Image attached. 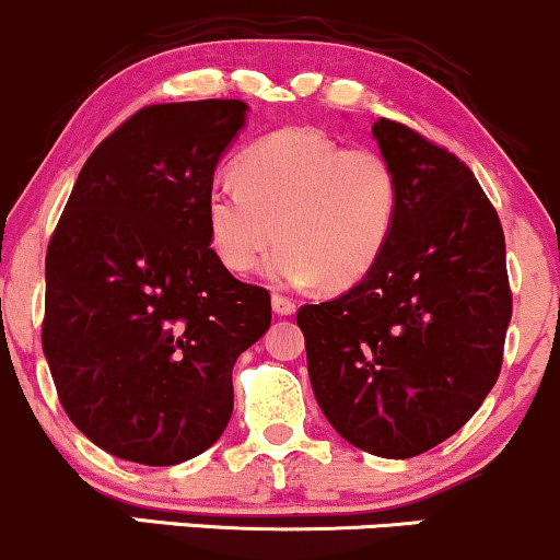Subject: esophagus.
I'll return each mask as SVG.
<instances>
[{
  "mask_svg": "<svg viewBox=\"0 0 560 560\" xmlns=\"http://www.w3.org/2000/svg\"><path fill=\"white\" fill-rule=\"evenodd\" d=\"M271 305H273V313H279V316H292V313L298 311V305H294V300L284 298V294H273Z\"/></svg>",
  "mask_w": 560,
  "mask_h": 560,
  "instance_id": "34e87169",
  "label": "esophagus"
}]
</instances>
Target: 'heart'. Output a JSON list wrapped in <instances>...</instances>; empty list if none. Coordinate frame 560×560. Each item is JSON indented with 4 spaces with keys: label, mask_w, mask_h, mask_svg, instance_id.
<instances>
[{
    "label": "heart",
    "mask_w": 560,
    "mask_h": 560,
    "mask_svg": "<svg viewBox=\"0 0 560 560\" xmlns=\"http://www.w3.org/2000/svg\"><path fill=\"white\" fill-rule=\"evenodd\" d=\"M400 176L374 147H345L313 126L268 133L236 160V178L205 195L210 244L234 273H247L273 247L268 276L345 289L365 279L400 215Z\"/></svg>",
    "instance_id": "1"
}]
</instances>
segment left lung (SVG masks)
Segmentation results:
<instances>
[{"label": "left lung", "mask_w": 560, "mask_h": 560, "mask_svg": "<svg viewBox=\"0 0 560 560\" xmlns=\"http://www.w3.org/2000/svg\"><path fill=\"white\" fill-rule=\"evenodd\" d=\"M400 176V215L365 279L302 305L313 395L350 445L413 458L458 432L490 395L511 324L505 236L466 163L378 118Z\"/></svg>", "instance_id": "1"}]
</instances>
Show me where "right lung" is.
<instances>
[{
    "instance_id": "right-lung-1",
    "label": "right lung",
    "mask_w": 560,
    "mask_h": 560,
    "mask_svg": "<svg viewBox=\"0 0 560 560\" xmlns=\"http://www.w3.org/2000/svg\"><path fill=\"white\" fill-rule=\"evenodd\" d=\"M242 100L141 107L79 173L47 247L42 347L68 419L144 466L205 453L234 410L231 369L271 294L210 249L205 195Z\"/></svg>"
}]
</instances>
